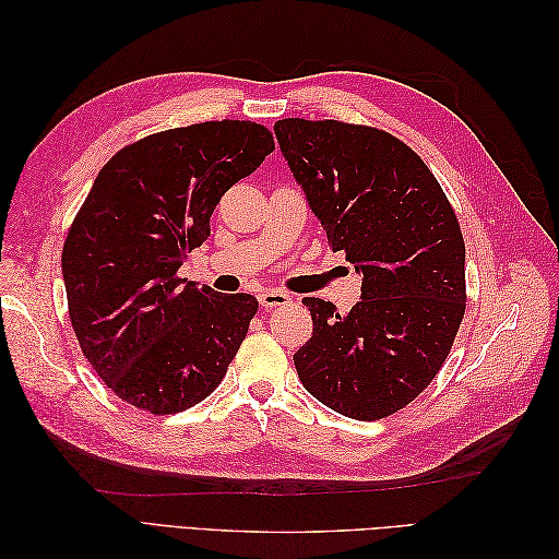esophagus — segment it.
I'll return each instance as SVG.
<instances>
[{
  "label": "esophagus",
  "instance_id": "obj_1",
  "mask_svg": "<svg viewBox=\"0 0 559 559\" xmlns=\"http://www.w3.org/2000/svg\"><path fill=\"white\" fill-rule=\"evenodd\" d=\"M294 298L286 294V292H277V289H265L259 294V302L261 308H282V306H289Z\"/></svg>",
  "mask_w": 559,
  "mask_h": 559
}]
</instances>
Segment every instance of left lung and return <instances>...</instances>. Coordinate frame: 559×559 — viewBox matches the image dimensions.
I'll return each mask as SVG.
<instances>
[{
  "instance_id": "left-lung-1",
  "label": "left lung",
  "mask_w": 559,
  "mask_h": 559,
  "mask_svg": "<svg viewBox=\"0 0 559 559\" xmlns=\"http://www.w3.org/2000/svg\"><path fill=\"white\" fill-rule=\"evenodd\" d=\"M275 134L333 251L364 275L347 314L306 298L312 337L298 378L331 411L373 421L415 401L441 370L466 310V247L441 183L394 134L282 118Z\"/></svg>"
}]
</instances>
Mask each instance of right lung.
Returning <instances> with one entry per match:
<instances>
[{"instance_id":"right-lung-1","label":"right lung","mask_w":559,"mask_h":559,"mask_svg":"<svg viewBox=\"0 0 559 559\" xmlns=\"http://www.w3.org/2000/svg\"><path fill=\"white\" fill-rule=\"evenodd\" d=\"M275 148L251 121L163 130L99 170L62 247L72 329L111 392L151 415L207 399L238 354L259 300L179 277L210 238L218 200Z\"/></svg>"}]
</instances>
